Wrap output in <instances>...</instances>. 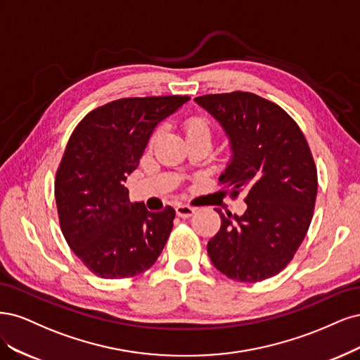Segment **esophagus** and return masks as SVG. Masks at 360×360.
<instances>
[{
    "label": "esophagus",
    "instance_id": "34e87169",
    "mask_svg": "<svg viewBox=\"0 0 360 360\" xmlns=\"http://www.w3.org/2000/svg\"><path fill=\"white\" fill-rule=\"evenodd\" d=\"M175 211H176V215H178V217H181V218H188V217H191V215L194 214L195 207H193V206H190V205H176Z\"/></svg>",
    "mask_w": 360,
    "mask_h": 360
}]
</instances>
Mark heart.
I'll return each mask as SVG.
<instances>
[{"instance_id": "b5f03b06", "label": "heart", "mask_w": 360, "mask_h": 360, "mask_svg": "<svg viewBox=\"0 0 360 360\" xmlns=\"http://www.w3.org/2000/svg\"><path fill=\"white\" fill-rule=\"evenodd\" d=\"M184 130H185V134H187L188 141H193V139H207V141H211V136H212L211 122L207 118L200 117V115H191V117L185 118ZM158 136H160V129L155 130L153 136H150L149 143H154Z\"/></svg>"}]
</instances>
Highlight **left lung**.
<instances>
[{"mask_svg": "<svg viewBox=\"0 0 360 360\" xmlns=\"http://www.w3.org/2000/svg\"><path fill=\"white\" fill-rule=\"evenodd\" d=\"M194 100L230 141L231 160L219 184L247 203L242 215L217 210L221 227L207 254L231 280L263 281L292 262L307 235L317 197L314 158L299 125L274 101L243 91Z\"/></svg>", "mask_w": 360, "mask_h": 360, "instance_id": "obj_1", "label": "left lung"}]
</instances>
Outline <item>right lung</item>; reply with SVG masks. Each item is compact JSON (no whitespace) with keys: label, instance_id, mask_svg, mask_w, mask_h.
<instances>
[{"label":"right lung","instance_id":"right-lung-1","mask_svg":"<svg viewBox=\"0 0 360 360\" xmlns=\"http://www.w3.org/2000/svg\"><path fill=\"white\" fill-rule=\"evenodd\" d=\"M188 96L129 97L91 110L65 146L55 178L58 218L68 247L100 278L148 271L163 251L175 210L131 203L124 182L150 134Z\"/></svg>","mask_w":360,"mask_h":360}]
</instances>
